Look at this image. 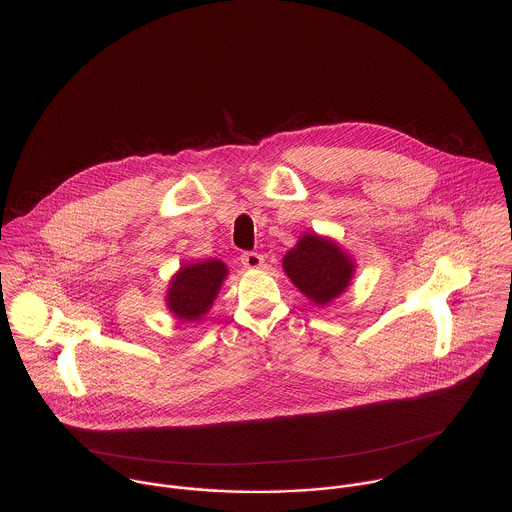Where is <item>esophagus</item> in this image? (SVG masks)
Wrapping results in <instances>:
<instances>
[{
	"instance_id": "34e87169",
	"label": "esophagus",
	"mask_w": 512,
	"mask_h": 512,
	"mask_svg": "<svg viewBox=\"0 0 512 512\" xmlns=\"http://www.w3.org/2000/svg\"><path fill=\"white\" fill-rule=\"evenodd\" d=\"M240 262H242L244 268H248V270H258V268L264 266V256L258 254V252H244V254L240 256Z\"/></svg>"
}]
</instances>
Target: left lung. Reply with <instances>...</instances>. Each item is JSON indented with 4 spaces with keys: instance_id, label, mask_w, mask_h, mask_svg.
<instances>
[{
    "instance_id": "left-lung-1",
    "label": "left lung",
    "mask_w": 512,
    "mask_h": 512,
    "mask_svg": "<svg viewBox=\"0 0 512 512\" xmlns=\"http://www.w3.org/2000/svg\"><path fill=\"white\" fill-rule=\"evenodd\" d=\"M284 270L295 288L317 305H327L347 290L355 262L329 238L307 232L284 256Z\"/></svg>"
}]
</instances>
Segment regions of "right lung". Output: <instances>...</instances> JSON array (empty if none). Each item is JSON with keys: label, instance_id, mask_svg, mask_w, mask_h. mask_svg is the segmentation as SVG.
<instances>
[{"label": "right lung", "instance_id": "obj_1", "mask_svg": "<svg viewBox=\"0 0 512 512\" xmlns=\"http://www.w3.org/2000/svg\"><path fill=\"white\" fill-rule=\"evenodd\" d=\"M228 268L220 260L191 262L179 268L167 290V307L181 321L201 319L217 299Z\"/></svg>", "mask_w": 512, "mask_h": 512}]
</instances>
